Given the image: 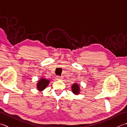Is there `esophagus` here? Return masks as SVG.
<instances>
[{"label":"esophagus","mask_w":127,"mask_h":127,"mask_svg":"<svg viewBox=\"0 0 127 127\" xmlns=\"http://www.w3.org/2000/svg\"><path fill=\"white\" fill-rule=\"evenodd\" d=\"M63 79V77H61V76H56V79H58V80H62Z\"/></svg>","instance_id":"1"}]
</instances>
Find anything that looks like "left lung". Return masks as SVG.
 <instances>
[{
	"label": "left lung",
	"instance_id": "8db88e82",
	"mask_svg": "<svg viewBox=\"0 0 127 127\" xmlns=\"http://www.w3.org/2000/svg\"><path fill=\"white\" fill-rule=\"evenodd\" d=\"M72 93L75 95H78L81 90H80V85L77 83H74L71 87Z\"/></svg>",
	"mask_w": 127,
	"mask_h": 127
}]
</instances>
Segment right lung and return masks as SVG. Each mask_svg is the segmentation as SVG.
Returning <instances> with one entry per match:
<instances>
[{"label": "right lung", "mask_w": 127, "mask_h": 127, "mask_svg": "<svg viewBox=\"0 0 127 127\" xmlns=\"http://www.w3.org/2000/svg\"><path fill=\"white\" fill-rule=\"evenodd\" d=\"M49 83H50L49 80L44 78H41L38 81L37 83V88L38 90L40 92L43 91L48 86Z\"/></svg>", "instance_id": "obj_1"}]
</instances>
